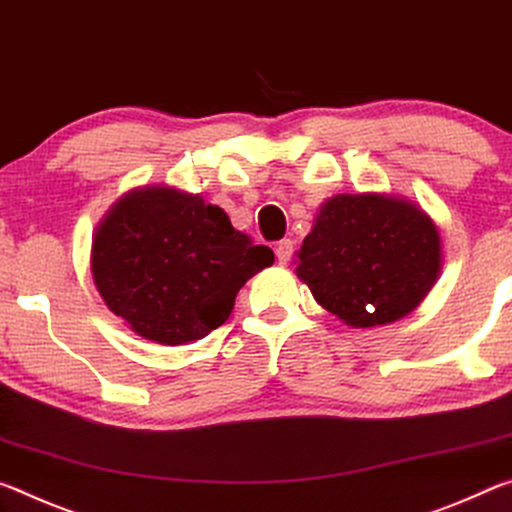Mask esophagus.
<instances>
[{
  "instance_id": "1",
  "label": "esophagus",
  "mask_w": 512,
  "mask_h": 512,
  "mask_svg": "<svg viewBox=\"0 0 512 512\" xmlns=\"http://www.w3.org/2000/svg\"><path fill=\"white\" fill-rule=\"evenodd\" d=\"M292 251H295V242H292L290 238H283L279 245H276V261H279L281 265H286L292 258Z\"/></svg>"
}]
</instances>
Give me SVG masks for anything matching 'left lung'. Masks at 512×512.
<instances>
[{
    "instance_id": "8db88e82",
    "label": "left lung",
    "mask_w": 512,
    "mask_h": 512,
    "mask_svg": "<svg viewBox=\"0 0 512 512\" xmlns=\"http://www.w3.org/2000/svg\"><path fill=\"white\" fill-rule=\"evenodd\" d=\"M317 304L354 329L415 311L438 281V226L413 201L363 192L326 199L297 251Z\"/></svg>"
}]
</instances>
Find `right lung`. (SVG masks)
<instances>
[{"label":"right lung","instance_id":"1","mask_svg":"<svg viewBox=\"0 0 512 512\" xmlns=\"http://www.w3.org/2000/svg\"><path fill=\"white\" fill-rule=\"evenodd\" d=\"M274 263L220 206L167 186L131 190L92 236L99 295L145 340L186 345L226 322L238 290Z\"/></svg>","mask_w":512,"mask_h":512}]
</instances>
